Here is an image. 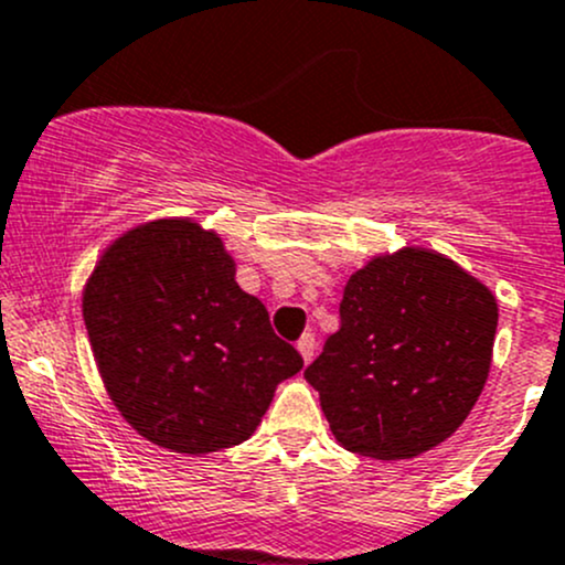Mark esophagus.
I'll return each mask as SVG.
<instances>
[{"mask_svg": "<svg viewBox=\"0 0 565 565\" xmlns=\"http://www.w3.org/2000/svg\"><path fill=\"white\" fill-rule=\"evenodd\" d=\"M296 348H299L305 362H312V356H316V334H312V331H305V334L299 337V342H296Z\"/></svg>", "mask_w": 565, "mask_h": 565, "instance_id": "obj_1", "label": "esophagus"}]
</instances>
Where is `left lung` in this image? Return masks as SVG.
<instances>
[{
  "label": "left lung",
  "mask_w": 565,
  "mask_h": 565,
  "mask_svg": "<svg viewBox=\"0 0 565 565\" xmlns=\"http://www.w3.org/2000/svg\"><path fill=\"white\" fill-rule=\"evenodd\" d=\"M498 301L446 255L405 247L351 275L340 329L305 377L337 444L411 459L468 418L490 375Z\"/></svg>",
  "instance_id": "8db88e82"
}]
</instances>
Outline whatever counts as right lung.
<instances>
[{
    "instance_id": "right-lung-1",
    "label": "right lung",
    "mask_w": 565,
    "mask_h": 565,
    "mask_svg": "<svg viewBox=\"0 0 565 565\" xmlns=\"http://www.w3.org/2000/svg\"><path fill=\"white\" fill-rule=\"evenodd\" d=\"M214 231L154 220L119 236L84 288L97 370L121 416L152 444L209 455L242 444L277 383L305 362L234 280Z\"/></svg>"
}]
</instances>
